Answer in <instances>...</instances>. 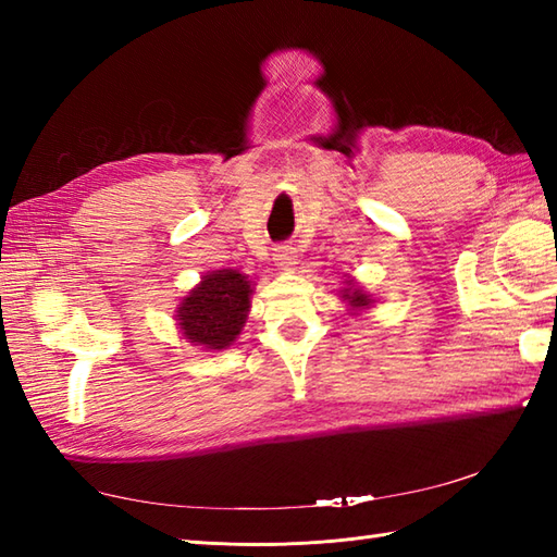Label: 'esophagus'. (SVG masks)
Wrapping results in <instances>:
<instances>
[{
  "label": "esophagus",
  "mask_w": 557,
  "mask_h": 557,
  "mask_svg": "<svg viewBox=\"0 0 557 557\" xmlns=\"http://www.w3.org/2000/svg\"><path fill=\"white\" fill-rule=\"evenodd\" d=\"M272 256H275V263L282 270H287V268H292L294 263H297V251H294L292 246H275V251H272Z\"/></svg>",
  "instance_id": "34e87169"
}]
</instances>
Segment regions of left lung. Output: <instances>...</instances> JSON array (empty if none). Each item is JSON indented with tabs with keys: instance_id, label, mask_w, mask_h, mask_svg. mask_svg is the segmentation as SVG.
Wrapping results in <instances>:
<instances>
[{
	"instance_id": "8db88e82",
	"label": "left lung",
	"mask_w": 557,
	"mask_h": 557,
	"mask_svg": "<svg viewBox=\"0 0 557 557\" xmlns=\"http://www.w3.org/2000/svg\"><path fill=\"white\" fill-rule=\"evenodd\" d=\"M345 299H349L354 306H366V304H371V299L366 297V294L361 292V289H357V292H351V294H345Z\"/></svg>"
}]
</instances>
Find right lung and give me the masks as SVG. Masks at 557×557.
Here are the masks:
<instances>
[{
  "mask_svg": "<svg viewBox=\"0 0 557 557\" xmlns=\"http://www.w3.org/2000/svg\"><path fill=\"white\" fill-rule=\"evenodd\" d=\"M251 282L236 270H215L188 294L176 311L184 337L208 349H224L242 333Z\"/></svg>",
  "mask_w": 557,
  "mask_h": 557,
  "instance_id": "right-lung-1",
  "label": "right lung"
}]
</instances>
